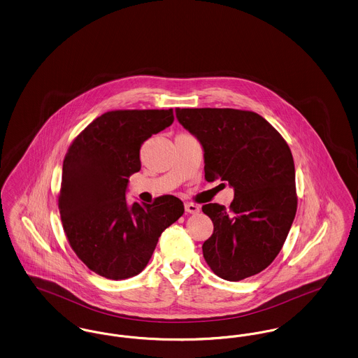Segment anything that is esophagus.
I'll return each mask as SVG.
<instances>
[{
    "instance_id": "34e87169",
    "label": "esophagus",
    "mask_w": 358,
    "mask_h": 358,
    "mask_svg": "<svg viewBox=\"0 0 358 358\" xmlns=\"http://www.w3.org/2000/svg\"><path fill=\"white\" fill-rule=\"evenodd\" d=\"M185 212L196 215V213L200 212V206L197 204H193V203H185Z\"/></svg>"
}]
</instances>
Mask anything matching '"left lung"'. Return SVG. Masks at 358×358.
Listing matches in <instances>:
<instances>
[{
    "label": "left lung",
    "instance_id": "obj_1",
    "mask_svg": "<svg viewBox=\"0 0 358 358\" xmlns=\"http://www.w3.org/2000/svg\"><path fill=\"white\" fill-rule=\"evenodd\" d=\"M176 117L204 149L205 180L235 190L234 201L206 204L213 234L205 262L225 280L267 268L280 252L296 213L295 168L287 142L254 111L176 108Z\"/></svg>",
    "mask_w": 358,
    "mask_h": 358
}]
</instances>
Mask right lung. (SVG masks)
Segmentation results:
<instances>
[{"label":"right lung","mask_w":358,"mask_h":358,"mask_svg":"<svg viewBox=\"0 0 358 358\" xmlns=\"http://www.w3.org/2000/svg\"><path fill=\"white\" fill-rule=\"evenodd\" d=\"M174 120L173 110H115L73 139L63 162L59 210L69 245L85 266L113 280L141 273L161 234L184 213L180 199L127 204L142 143Z\"/></svg>","instance_id":"obj_1"}]
</instances>
